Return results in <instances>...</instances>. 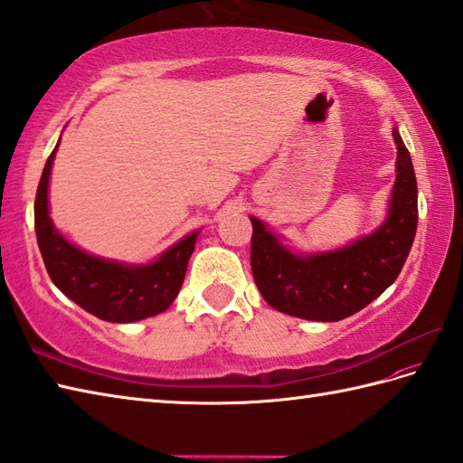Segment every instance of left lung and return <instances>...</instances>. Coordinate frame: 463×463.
<instances>
[{"mask_svg": "<svg viewBox=\"0 0 463 463\" xmlns=\"http://www.w3.org/2000/svg\"><path fill=\"white\" fill-rule=\"evenodd\" d=\"M396 181L381 227L339 250L298 254L266 224L250 217V266L262 298L282 314L339 321L369 306L399 278L418 224V187L411 154L399 130Z\"/></svg>", "mask_w": 463, "mask_h": 463, "instance_id": "obj_1", "label": "left lung"}]
</instances>
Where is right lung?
Instances as JSON below:
<instances>
[{
    "mask_svg": "<svg viewBox=\"0 0 463 463\" xmlns=\"http://www.w3.org/2000/svg\"><path fill=\"white\" fill-rule=\"evenodd\" d=\"M57 147L43 169L35 197L37 244L52 284L89 314L112 324H130L165 311L179 294L199 231L142 266L104 260L77 249L49 217V177Z\"/></svg>",
    "mask_w": 463,
    "mask_h": 463,
    "instance_id": "obj_1",
    "label": "right lung"
}]
</instances>
